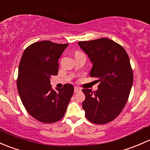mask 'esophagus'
Returning <instances> with one entry per match:
<instances>
[{
  "label": "esophagus",
  "instance_id": "obj_1",
  "mask_svg": "<svg viewBox=\"0 0 150 150\" xmlns=\"http://www.w3.org/2000/svg\"><path fill=\"white\" fill-rule=\"evenodd\" d=\"M79 91H81V89H80V88L77 87V86H74V92H75V93L79 92Z\"/></svg>",
  "mask_w": 150,
  "mask_h": 150
}]
</instances>
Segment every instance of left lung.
<instances>
[{"label": "left lung", "mask_w": 150, "mask_h": 150, "mask_svg": "<svg viewBox=\"0 0 150 150\" xmlns=\"http://www.w3.org/2000/svg\"><path fill=\"white\" fill-rule=\"evenodd\" d=\"M92 64L89 75L98 79V90L83 89L86 118L96 124L115 119L127 103L133 84L129 55L121 45L108 38L79 42Z\"/></svg>", "instance_id": "8db88e82"}]
</instances>
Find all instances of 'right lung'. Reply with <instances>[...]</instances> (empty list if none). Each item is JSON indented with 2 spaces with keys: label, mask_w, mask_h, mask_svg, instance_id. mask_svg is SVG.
<instances>
[{
  "label": "right lung",
  "mask_w": 150,
  "mask_h": 150,
  "mask_svg": "<svg viewBox=\"0 0 150 150\" xmlns=\"http://www.w3.org/2000/svg\"><path fill=\"white\" fill-rule=\"evenodd\" d=\"M50 41L37 42L23 52L18 66L17 89L28 113L38 121L51 123L64 117L74 94V86L54 90L50 77L58 72V59L68 46Z\"/></svg>",
  "instance_id": "obj_1"
}]
</instances>
